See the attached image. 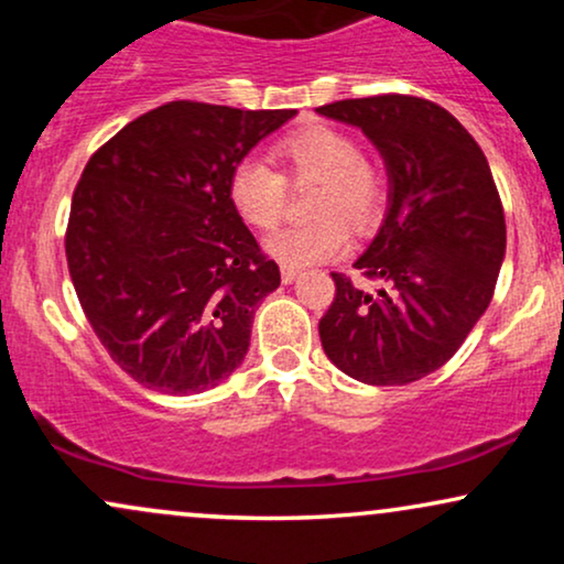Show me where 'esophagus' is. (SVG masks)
<instances>
[{"mask_svg":"<svg viewBox=\"0 0 564 564\" xmlns=\"http://www.w3.org/2000/svg\"><path fill=\"white\" fill-rule=\"evenodd\" d=\"M281 278H283V283H294L296 278H300V270L289 268V264H283V268H281Z\"/></svg>","mask_w":564,"mask_h":564,"instance_id":"1","label":"esophagus"}]
</instances>
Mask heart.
I'll use <instances>...</instances> for the list:
<instances>
[{"instance_id": "obj_1", "label": "heart", "mask_w": 564, "mask_h": 564, "mask_svg": "<svg viewBox=\"0 0 564 564\" xmlns=\"http://www.w3.org/2000/svg\"><path fill=\"white\" fill-rule=\"evenodd\" d=\"M283 164L278 174L260 161H241L228 180L232 209L254 230H273L286 215V183H318L313 196V215L323 217L313 225H300L275 232L264 249L289 268L332 262L349 249V228H368L377 223L384 204V183L360 145L349 134L332 127H310L289 134L275 145Z\"/></svg>"}]
</instances>
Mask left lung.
<instances>
[{
    "instance_id": "8db88e82",
    "label": "left lung",
    "mask_w": 564,
    "mask_h": 564,
    "mask_svg": "<svg viewBox=\"0 0 564 564\" xmlns=\"http://www.w3.org/2000/svg\"><path fill=\"white\" fill-rule=\"evenodd\" d=\"M318 113L358 127L390 180L381 228L355 260L379 289L332 273L323 352L364 384H408L448 364L494 300L507 254L494 174L467 129L422 97H358Z\"/></svg>"
}]
</instances>
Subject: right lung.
I'll return each mask as SVG.
<instances>
[{"label": "right lung", "mask_w": 564, "mask_h": 564, "mask_svg": "<svg viewBox=\"0 0 564 564\" xmlns=\"http://www.w3.org/2000/svg\"><path fill=\"white\" fill-rule=\"evenodd\" d=\"M294 116L174 100L129 121L84 166L68 273L97 339L148 390L198 394L243 364L281 270L232 209L228 180Z\"/></svg>", "instance_id": "add662e5"}]
</instances>
